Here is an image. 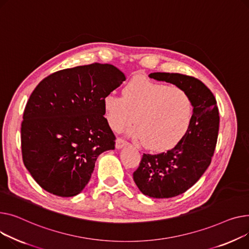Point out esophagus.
I'll list each match as a JSON object with an SVG mask.
<instances>
[{"label":"esophagus","mask_w":249,"mask_h":249,"mask_svg":"<svg viewBox=\"0 0 249 249\" xmlns=\"http://www.w3.org/2000/svg\"><path fill=\"white\" fill-rule=\"evenodd\" d=\"M125 144H126V142L124 140H123L121 138L116 139V141H115V148L116 149H122Z\"/></svg>","instance_id":"esophagus-1"}]
</instances>
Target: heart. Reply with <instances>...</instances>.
I'll return each instance as SVG.
<instances>
[{"label":"heart","instance_id":"1","mask_svg":"<svg viewBox=\"0 0 249 249\" xmlns=\"http://www.w3.org/2000/svg\"><path fill=\"white\" fill-rule=\"evenodd\" d=\"M106 120L113 130L133 122L130 136L154 152L173 149L191 126L194 105L178 86L145 78H133L122 89V97L108 94L102 100Z\"/></svg>","mask_w":249,"mask_h":249}]
</instances>
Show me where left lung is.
I'll use <instances>...</instances> for the list:
<instances>
[{"mask_svg":"<svg viewBox=\"0 0 249 249\" xmlns=\"http://www.w3.org/2000/svg\"><path fill=\"white\" fill-rule=\"evenodd\" d=\"M149 76L181 87L194 105L193 121L184 139L166 153L143 154L134 172V181L142 194L172 198L191 188L211 164L220 118L215 96L199 79L167 72H155Z\"/></svg>","mask_w":249,"mask_h":249,"instance_id":"obj_1","label":"left lung"}]
</instances>
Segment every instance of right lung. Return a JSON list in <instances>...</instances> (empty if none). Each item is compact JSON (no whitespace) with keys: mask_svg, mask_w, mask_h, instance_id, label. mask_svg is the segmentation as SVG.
I'll use <instances>...</instances> for the list:
<instances>
[{"mask_svg":"<svg viewBox=\"0 0 249 249\" xmlns=\"http://www.w3.org/2000/svg\"><path fill=\"white\" fill-rule=\"evenodd\" d=\"M125 80L111 64L67 68L44 78L31 93L21 124L23 162L45 191L79 194L97 157L114 150L102 100Z\"/></svg>","mask_w":249,"mask_h":249,"instance_id":"1","label":"right lung"}]
</instances>
